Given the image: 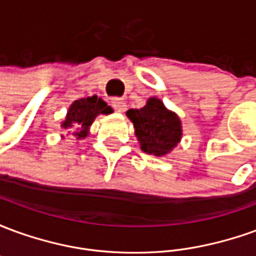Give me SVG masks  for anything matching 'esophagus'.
<instances>
[{"instance_id": "esophagus-1", "label": "esophagus", "mask_w": 256, "mask_h": 256, "mask_svg": "<svg viewBox=\"0 0 256 256\" xmlns=\"http://www.w3.org/2000/svg\"><path fill=\"white\" fill-rule=\"evenodd\" d=\"M111 104L118 112H124V111H126V106H126V102H124L122 98H118V97L112 98Z\"/></svg>"}]
</instances>
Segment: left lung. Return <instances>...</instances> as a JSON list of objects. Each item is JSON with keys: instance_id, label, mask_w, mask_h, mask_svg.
I'll list each match as a JSON object with an SVG mask.
<instances>
[{"instance_id": "8db88e82", "label": "left lung", "mask_w": 256, "mask_h": 256, "mask_svg": "<svg viewBox=\"0 0 256 256\" xmlns=\"http://www.w3.org/2000/svg\"><path fill=\"white\" fill-rule=\"evenodd\" d=\"M126 115L133 122L136 137L145 154L164 156L181 141L182 126L180 118L156 97H150L140 110H128Z\"/></svg>"}]
</instances>
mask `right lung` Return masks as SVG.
Returning a JSON list of instances; mask_svg holds the SVG:
<instances>
[{
    "instance_id": "add662e5",
    "label": "right lung",
    "mask_w": 256,
    "mask_h": 256,
    "mask_svg": "<svg viewBox=\"0 0 256 256\" xmlns=\"http://www.w3.org/2000/svg\"><path fill=\"white\" fill-rule=\"evenodd\" d=\"M112 108L106 106L104 100H101L97 96H92L88 98H80V100L74 101L71 106L68 108L67 116L62 123V128H76L78 132H75L74 136H76V138L82 140L88 137L89 128L92 123L94 122V119L100 114H111Z\"/></svg>"
}]
</instances>
